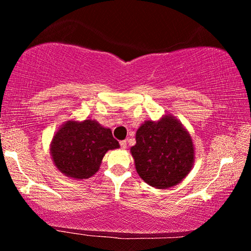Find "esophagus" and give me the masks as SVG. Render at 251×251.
I'll return each mask as SVG.
<instances>
[{
	"mask_svg": "<svg viewBox=\"0 0 251 251\" xmlns=\"http://www.w3.org/2000/svg\"><path fill=\"white\" fill-rule=\"evenodd\" d=\"M120 145H121V147L123 148V150H125V148L127 147V143H126V141H121L120 142Z\"/></svg>",
	"mask_w": 251,
	"mask_h": 251,
	"instance_id": "34e87169",
	"label": "esophagus"
}]
</instances>
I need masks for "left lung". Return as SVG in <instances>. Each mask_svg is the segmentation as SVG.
<instances>
[{"mask_svg":"<svg viewBox=\"0 0 251 251\" xmlns=\"http://www.w3.org/2000/svg\"><path fill=\"white\" fill-rule=\"evenodd\" d=\"M130 154L139 177L158 189L179 184L195 161L192 136L171 114H165L158 121L144 122L136 131V144Z\"/></svg>","mask_w":251,"mask_h":251,"instance_id":"8db88e82","label":"left lung"}]
</instances>
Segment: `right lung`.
Here are the masks:
<instances>
[{
	"mask_svg": "<svg viewBox=\"0 0 251 251\" xmlns=\"http://www.w3.org/2000/svg\"><path fill=\"white\" fill-rule=\"evenodd\" d=\"M120 148L112 130L95 120H69L54 134L50 154L66 177L86 179L99 172L106 152Z\"/></svg>",
	"mask_w": 251,
	"mask_h": 251,
	"instance_id": "1",
	"label": "right lung"
}]
</instances>
